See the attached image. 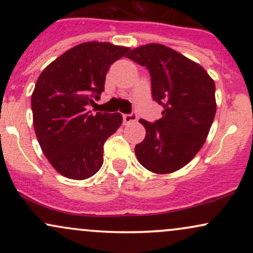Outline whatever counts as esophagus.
Returning a JSON list of instances; mask_svg holds the SVG:
<instances>
[{
    "label": "esophagus",
    "mask_w": 253,
    "mask_h": 253,
    "mask_svg": "<svg viewBox=\"0 0 253 253\" xmlns=\"http://www.w3.org/2000/svg\"><path fill=\"white\" fill-rule=\"evenodd\" d=\"M135 121H136V114H134V113H132V114H125L124 115V124L125 125L135 123Z\"/></svg>",
    "instance_id": "1"
}]
</instances>
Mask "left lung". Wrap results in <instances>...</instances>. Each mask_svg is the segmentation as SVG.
I'll list each match as a JSON object with an SVG mask.
<instances>
[{
	"mask_svg": "<svg viewBox=\"0 0 253 253\" xmlns=\"http://www.w3.org/2000/svg\"><path fill=\"white\" fill-rule=\"evenodd\" d=\"M126 57L149 70L152 97L163 107L155 124L139 120L146 135L135 146L136 158L151 172H175L196 156L210 133L215 83L200 64L162 43L141 45Z\"/></svg>",
	"mask_w": 253,
	"mask_h": 253,
	"instance_id": "obj_1",
	"label": "left lung"
}]
</instances>
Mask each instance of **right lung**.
<instances>
[{"label": "right lung", "instance_id": "right-lung-1", "mask_svg": "<svg viewBox=\"0 0 253 253\" xmlns=\"http://www.w3.org/2000/svg\"><path fill=\"white\" fill-rule=\"evenodd\" d=\"M128 47L110 42H82L43 69L31 103L33 126L42 153L60 175L94 176L103 164V144L123 124L119 113L86 110L104 89L107 71Z\"/></svg>", "mask_w": 253, "mask_h": 253}]
</instances>
